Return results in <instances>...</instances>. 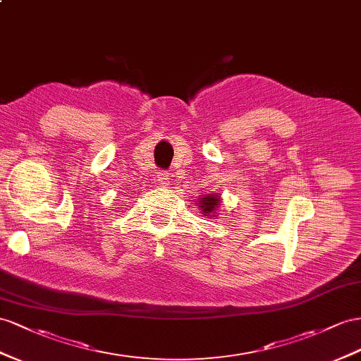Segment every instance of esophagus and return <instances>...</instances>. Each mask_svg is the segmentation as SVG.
Here are the masks:
<instances>
[{
	"label": "esophagus",
	"instance_id": "esophagus-1",
	"mask_svg": "<svg viewBox=\"0 0 361 361\" xmlns=\"http://www.w3.org/2000/svg\"><path fill=\"white\" fill-rule=\"evenodd\" d=\"M157 181H159L160 184H163V186H169L168 173H166V172H159V175H157Z\"/></svg>",
	"mask_w": 361,
	"mask_h": 361
}]
</instances>
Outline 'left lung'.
<instances>
[{"label": "left lung", "mask_w": 361, "mask_h": 361, "mask_svg": "<svg viewBox=\"0 0 361 361\" xmlns=\"http://www.w3.org/2000/svg\"><path fill=\"white\" fill-rule=\"evenodd\" d=\"M221 200H223L221 198V193H206V195H202L197 201V206L198 210L201 212V215L215 219L218 216Z\"/></svg>", "instance_id": "8db88e82"}]
</instances>
